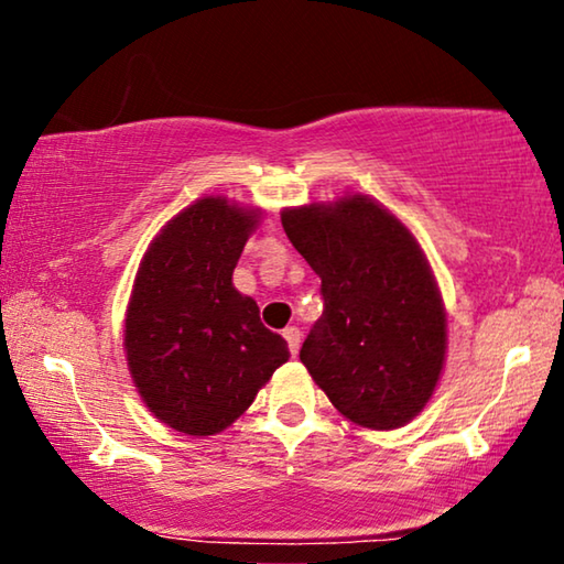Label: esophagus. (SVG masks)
Listing matches in <instances>:
<instances>
[{
	"label": "esophagus",
	"instance_id": "34e87169",
	"mask_svg": "<svg viewBox=\"0 0 564 564\" xmlns=\"http://www.w3.org/2000/svg\"><path fill=\"white\" fill-rule=\"evenodd\" d=\"M284 340H288V345H290V352L292 355H297L300 352V343H302V335H300V330L294 325H290V327H284Z\"/></svg>",
	"mask_w": 564,
	"mask_h": 564
}]
</instances>
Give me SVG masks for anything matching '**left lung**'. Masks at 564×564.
Listing matches in <instances>:
<instances>
[{
  "instance_id": "left-lung-1",
  "label": "left lung",
  "mask_w": 564,
  "mask_h": 564,
  "mask_svg": "<svg viewBox=\"0 0 564 564\" xmlns=\"http://www.w3.org/2000/svg\"><path fill=\"white\" fill-rule=\"evenodd\" d=\"M282 227L323 280L302 366L355 426H405L446 362V307L419 239L366 194L288 206Z\"/></svg>"
}]
</instances>
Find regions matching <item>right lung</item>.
Instances as JSON below:
<instances>
[{"label": "right lung", "instance_id": "1", "mask_svg": "<svg viewBox=\"0 0 564 564\" xmlns=\"http://www.w3.org/2000/svg\"><path fill=\"white\" fill-rule=\"evenodd\" d=\"M262 209L204 196L155 234L138 264L123 348L141 401L186 436H214L254 403L288 362L231 274Z\"/></svg>", "mask_w": 564, "mask_h": 564}]
</instances>
